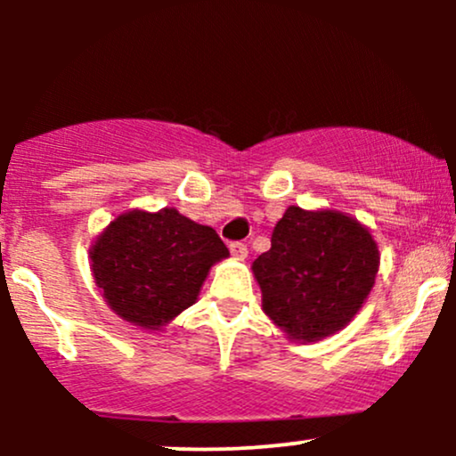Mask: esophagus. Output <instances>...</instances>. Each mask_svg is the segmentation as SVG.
<instances>
[{"label": "esophagus", "instance_id": "esophagus-1", "mask_svg": "<svg viewBox=\"0 0 456 456\" xmlns=\"http://www.w3.org/2000/svg\"><path fill=\"white\" fill-rule=\"evenodd\" d=\"M229 250H232L235 259H246V255H248V248H246V244L242 242H232L229 244Z\"/></svg>", "mask_w": 456, "mask_h": 456}]
</instances>
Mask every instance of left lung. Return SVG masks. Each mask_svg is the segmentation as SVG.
Instances as JSON below:
<instances>
[{
    "label": "left lung",
    "instance_id": "8db88e82",
    "mask_svg": "<svg viewBox=\"0 0 456 456\" xmlns=\"http://www.w3.org/2000/svg\"><path fill=\"white\" fill-rule=\"evenodd\" d=\"M268 253L253 261L261 308L287 338L315 343L337 334L362 308L379 270L369 229L338 210L289 206Z\"/></svg>",
    "mask_w": 456,
    "mask_h": 456
}]
</instances>
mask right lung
Returning a JSON list of instances; mask_svg holds the SVG:
<instances>
[{
  "mask_svg": "<svg viewBox=\"0 0 456 456\" xmlns=\"http://www.w3.org/2000/svg\"><path fill=\"white\" fill-rule=\"evenodd\" d=\"M229 250L208 224L175 208L128 210L90 246L94 282L109 308L130 326L162 332L197 302L203 281Z\"/></svg>",
  "mask_w": 456,
  "mask_h": 456,
  "instance_id": "right-lung-1",
  "label": "right lung"
}]
</instances>
